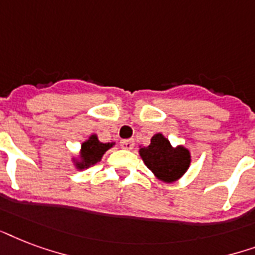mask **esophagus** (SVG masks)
I'll use <instances>...</instances> for the list:
<instances>
[{
	"instance_id": "34e87169",
	"label": "esophagus",
	"mask_w": 255,
	"mask_h": 255,
	"mask_svg": "<svg viewBox=\"0 0 255 255\" xmlns=\"http://www.w3.org/2000/svg\"><path fill=\"white\" fill-rule=\"evenodd\" d=\"M121 147L125 150H131L134 147V141L133 139H122Z\"/></svg>"
}]
</instances>
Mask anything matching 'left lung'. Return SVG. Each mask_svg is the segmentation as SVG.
<instances>
[{
    "instance_id": "1",
    "label": "left lung",
    "mask_w": 255,
    "mask_h": 255,
    "mask_svg": "<svg viewBox=\"0 0 255 255\" xmlns=\"http://www.w3.org/2000/svg\"><path fill=\"white\" fill-rule=\"evenodd\" d=\"M138 153L155 178L165 183L182 178L191 163L190 150L183 145L173 146L162 133L154 134L150 145L139 146Z\"/></svg>"
}]
</instances>
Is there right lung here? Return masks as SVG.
<instances>
[{"label":"right lung","instance_id":"1","mask_svg":"<svg viewBox=\"0 0 255 255\" xmlns=\"http://www.w3.org/2000/svg\"><path fill=\"white\" fill-rule=\"evenodd\" d=\"M116 145V142H101L98 139V135L93 133L89 135L88 139H85L81 143V149L78 154L73 155L72 162L73 166L77 170H85L90 166H94L96 163L101 162V159L104 157L106 151L112 149Z\"/></svg>","mask_w":255,"mask_h":255}]
</instances>
